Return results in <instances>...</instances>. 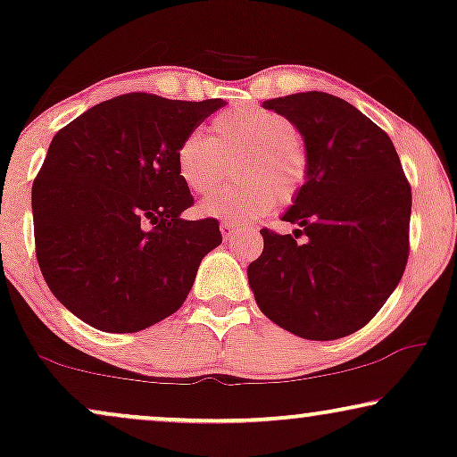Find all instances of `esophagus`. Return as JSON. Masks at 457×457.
<instances>
[{"label":"esophagus","mask_w":457,"mask_h":457,"mask_svg":"<svg viewBox=\"0 0 457 457\" xmlns=\"http://www.w3.org/2000/svg\"><path fill=\"white\" fill-rule=\"evenodd\" d=\"M220 230H222L224 239H230V237H233V233L237 230V224L230 222V220H224V222L220 224Z\"/></svg>","instance_id":"esophagus-1"}]
</instances>
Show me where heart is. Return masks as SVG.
I'll use <instances>...</instances> for the list:
<instances>
[{
	"mask_svg": "<svg viewBox=\"0 0 457 457\" xmlns=\"http://www.w3.org/2000/svg\"><path fill=\"white\" fill-rule=\"evenodd\" d=\"M214 139L191 130L177 149V168L193 193H205L220 180L227 158L235 162L237 180L199 202V214L233 220H258L291 202L310 174V155L289 118L262 105L243 104L212 120Z\"/></svg>",
	"mask_w": 457,
	"mask_h": 457,
	"instance_id": "heart-1",
	"label": "heart"
}]
</instances>
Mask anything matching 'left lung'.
Listing matches in <instances>:
<instances>
[{"label": "left lung", "mask_w": 457, "mask_h": 457, "mask_svg": "<svg viewBox=\"0 0 457 457\" xmlns=\"http://www.w3.org/2000/svg\"><path fill=\"white\" fill-rule=\"evenodd\" d=\"M262 108L289 118L308 147V180L280 216L306 241L262 228L249 287L280 328L341 339L366 327L403 277L411 189L389 135L345 99L308 91Z\"/></svg>", "instance_id": "8db88e82"}]
</instances>
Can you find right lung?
Segmentation results:
<instances>
[{
    "instance_id": "right-lung-1",
    "label": "right lung",
    "mask_w": 457,
    "mask_h": 457,
    "mask_svg": "<svg viewBox=\"0 0 457 457\" xmlns=\"http://www.w3.org/2000/svg\"><path fill=\"white\" fill-rule=\"evenodd\" d=\"M227 105L127 93L58 130L33 183L35 247L55 299L105 333H137L174 314L204 255L222 243L177 168L191 130Z\"/></svg>"
}]
</instances>
